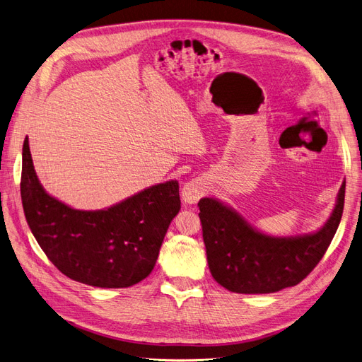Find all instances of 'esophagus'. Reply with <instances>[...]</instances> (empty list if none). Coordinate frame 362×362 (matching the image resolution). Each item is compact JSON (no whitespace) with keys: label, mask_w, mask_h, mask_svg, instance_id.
Here are the masks:
<instances>
[{"label":"esophagus","mask_w":362,"mask_h":362,"mask_svg":"<svg viewBox=\"0 0 362 362\" xmlns=\"http://www.w3.org/2000/svg\"><path fill=\"white\" fill-rule=\"evenodd\" d=\"M205 194V186L201 179H192L182 187V199L185 204H197Z\"/></svg>","instance_id":"esophagus-1"}]
</instances>
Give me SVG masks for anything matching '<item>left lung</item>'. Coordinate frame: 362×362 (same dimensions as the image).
Listing matches in <instances>:
<instances>
[{
    "label": "left lung",
    "mask_w": 362,
    "mask_h": 362,
    "mask_svg": "<svg viewBox=\"0 0 362 362\" xmlns=\"http://www.w3.org/2000/svg\"><path fill=\"white\" fill-rule=\"evenodd\" d=\"M345 205V182L327 223L315 233L274 238L258 232L214 198L198 202L208 267L214 280L236 293H273L296 286L326 254Z\"/></svg>",
    "instance_id": "8db88e82"
}]
</instances>
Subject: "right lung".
<instances>
[{
    "label": "right lung",
    "instance_id": "add662e5",
    "mask_svg": "<svg viewBox=\"0 0 362 362\" xmlns=\"http://www.w3.org/2000/svg\"><path fill=\"white\" fill-rule=\"evenodd\" d=\"M21 194L30 230L55 267L76 281L108 289L129 288L149 276L180 210L177 180L151 186L107 210H74L44 191L28 136Z\"/></svg>",
    "mask_w": 362,
    "mask_h": 362
}]
</instances>
